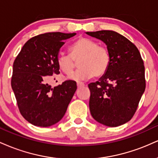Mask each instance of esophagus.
Here are the masks:
<instances>
[{
	"mask_svg": "<svg viewBox=\"0 0 158 158\" xmlns=\"http://www.w3.org/2000/svg\"><path fill=\"white\" fill-rule=\"evenodd\" d=\"M77 84L78 88H81V87H83V86H84V85H85L84 83L81 82V81H77Z\"/></svg>",
	"mask_w": 158,
	"mask_h": 158,
	"instance_id": "esophagus-1",
	"label": "esophagus"
}]
</instances>
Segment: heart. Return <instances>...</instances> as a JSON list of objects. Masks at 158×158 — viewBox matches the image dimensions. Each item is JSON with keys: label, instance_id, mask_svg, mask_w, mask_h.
<instances>
[{"label": "heart", "instance_id": "1", "mask_svg": "<svg viewBox=\"0 0 158 158\" xmlns=\"http://www.w3.org/2000/svg\"><path fill=\"white\" fill-rule=\"evenodd\" d=\"M73 60L78 61L79 70L69 76L70 79L84 80L92 77H99L106 73L109 67L110 52L106 48L99 46L93 40L81 37L70 48V56L60 54L58 56L57 64L63 73L69 75L75 66Z\"/></svg>", "mask_w": 158, "mask_h": 158}]
</instances>
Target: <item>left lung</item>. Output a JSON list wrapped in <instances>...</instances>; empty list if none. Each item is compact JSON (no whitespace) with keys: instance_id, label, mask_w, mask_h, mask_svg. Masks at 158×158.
I'll return each instance as SVG.
<instances>
[{"instance_id":"obj_1","label":"left lung","mask_w":158,"mask_h":158,"mask_svg":"<svg viewBox=\"0 0 158 158\" xmlns=\"http://www.w3.org/2000/svg\"><path fill=\"white\" fill-rule=\"evenodd\" d=\"M85 33L104 42L110 56L107 71L88 85L90 114L104 126H121L132 118L146 88L140 53L133 43L115 31Z\"/></svg>"}]
</instances>
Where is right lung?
<instances>
[{
  "label": "right lung",
  "instance_id": "1",
  "mask_svg": "<svg viewBox=\"0 0 158 158\" xmlns=\"http://www.w3.org/2000/svg\"><path fill=\"white\" fill-rule=\"evenodd\" d=\"M77 35L47 32L27 41L13 63L11 85L23 118L36 126L49 127L64 117L77 86L67 80L50 83L60 73L57 58L65 40Z\"/></svg>",
  "mask_w": 158,
  "mask_h": 158
}]
</instances>
